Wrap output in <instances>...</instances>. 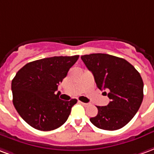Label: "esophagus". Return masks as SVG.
I'll return each mask as SVG.
<instances>
[{
	"label": "esophagus",
	"instance_id": "34e87169",
	"mask_svg": "<svg viewBox=\"0 0 154 154\" xmlns=\"http://www.w3.org/2000/svg\"><path fill=\"white\" fill-rule=\"evenodd\" d=\"M79 103H81V104H83V105H85V106H88V103H83V102H80V101H79Z\"/></svg>",
	"mask_w": 154,
	"mask_h": 154
}]
</instances>
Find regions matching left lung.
Wrapping results in <instances>:
<instances>
[{"label":"left lung","instance_id":"obj_1","mask_svg":"<svg viewBox=\"0 0 154 154\" xmlns=\"http://www.w3.org/2000/svg\"><path fill=\"white\" fill-rule=\"evenodd\" d=\"M81 59L93 73L97 88L108 91L107 97L111 99L106 106H97V115L90 122L106 131L124 127L143 101V83L140 73L127 60L108 54L85 55Z\"/></svg>","mask_w":154,"mask_h":154}]
</instances>
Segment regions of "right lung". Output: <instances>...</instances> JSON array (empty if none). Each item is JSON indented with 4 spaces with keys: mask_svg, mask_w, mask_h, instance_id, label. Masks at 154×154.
Instances as JSON below:
<instances>
[{
    "mask_svg": "<svg viewBox=\"0 0 154 154\" xmlns=\"http://www.w3.org/2000/svg\"><path fill=\"white\" fill-rule=\"evenodd\" d=\"M79 56L43 58L26 64L11 83L13 104L23 120L36 130L49 131L61 126L76 99L63 101L56 94Z\"/></svg>",
    "mask_w": 154,
    "mask_h": 154,
    "instance_id": "1",
    "label": "right lung"
}]
</instances>
